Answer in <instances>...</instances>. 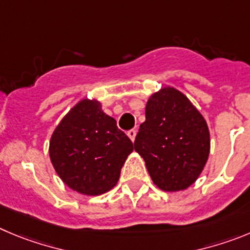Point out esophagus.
<instances>
[{"label":"esophagus","instance_id":"1","mask_svg":"<svg viewBox=\"0 0 250 250\" xmlns=\"http://www.w3.org/2000/svg\"><path fill=\"white\" fill-rule=\"evenodd\" d=\"M127 134H128V137L130 138V141L134 142V139H136V136H137V130L136 129H130V130H128Z\"/></svg>","mask_w":250,"mask_h":250}]
</instances>
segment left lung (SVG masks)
Masks as SVG:
<instances>
[{
	"instance_id": "8db88e82",
	"label": "left lung",
	"mask_w": 250,
	"mask_h": 250,
	"mask_svg": "<svg viewBox=\"0 0 250 250\" xmlns=\"http://www.w3.org/2000/svg\"><path fill=\"white\" fill-rule=\"evenodd\" d=\"M134 150L160 190H186L208 159V125L183 92L167 86L149 97Z\"/></svg>"
}]
</instances>
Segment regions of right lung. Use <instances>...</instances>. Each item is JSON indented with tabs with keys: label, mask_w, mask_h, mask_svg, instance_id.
Here are the masks:
<instances>
[{
	"label": "right lung",
	"mask_w": 250,
	"mask_h": 250,
	"mask_svg": "<svg viewBox=\"0 0 250 250\" xmlns=\"http://www.w3.org/2000/svg\"><path fill=\"white\" fill-rule=\"evenodd\" d=\"M133 143L97 100L83 99L51 134L49 157L62 183L83 195L97 196L117 184Z\"/></svg>",
	"instance_id": "right-lung-1"
}]
</instances>
